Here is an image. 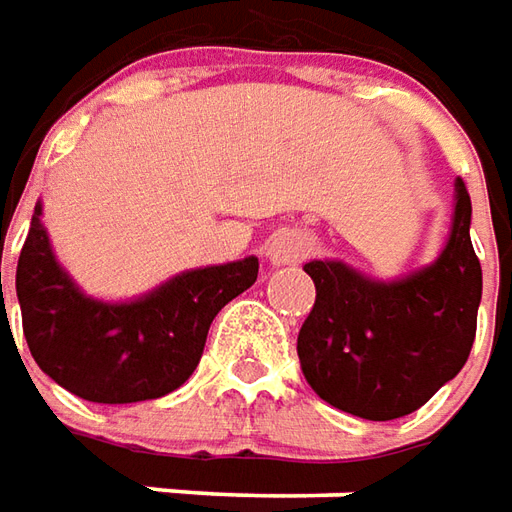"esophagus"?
<instances>
[{
	"label": "esophagus",
	"mask_w": 512,
	"mask_h": 512,
	"mask_svg": "<svg viewBox=\"0 0 512 512\" xmlns=\"http://www.w3.org/2000/svg\"><path fill=\"white\" fill-rule=\"evenodd\" d=\"M310 252H313V238H310L307 232L285 230L271 241L268 257H271L274 263H299V260H305Z\"/></svg>",
	"instance_id": "34e87169"
}]
</instances>
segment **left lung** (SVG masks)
<instances>
[{
  "instance_id": "1",
  "label": "left lung",
  "mask_w": 512,
  "mask_h": 512,
  "mask_svg": "<svg viewBox=\"0 0 512 512\" xmlns=\"http://www.w3.org/2000/svg\"><path fill=\"white\" fill-rule=\"evenodd\" d=\"M468 227L471 196L457 180L452 235L432 266L405 280L374 282L338 260L307 263L316 305L296 352L324 402L368 421H391L430 402L466 366L482 299Z\"/></svg>"
}]
</instances>
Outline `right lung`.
Listing matches in <instances>:
<instances>
[{"label":"right lung","mask_w":512,"mask_h":512,"mask_svg":"<svg viewBox=\"0 0 512 512\" xmlns=\"http://www.w3.org/2000/svg\"><path fill=\"white\" fill-rule=\"evenodd\" d=\"M255 280L257 257H244L185 271L135 302H96L57 266L35 205L16 293L24 338L44 374L88 402L130 405L177 391L194 374L216 313Z\"/></svg>","instance_id":"right-lung-1"}]
</instances>
